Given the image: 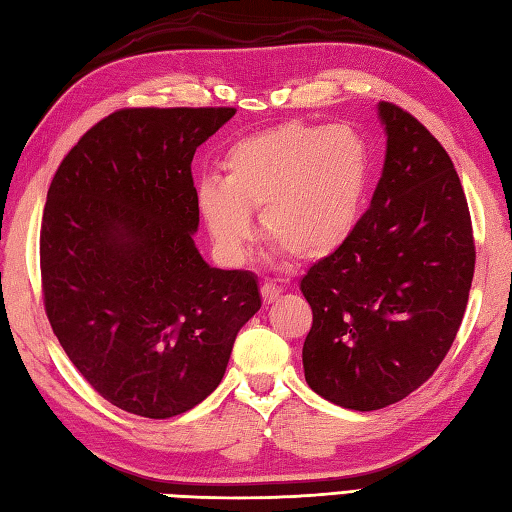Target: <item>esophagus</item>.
Returning <instances> with one entry per match:
<instances>
[{"label":"esophagus","mask_w":512,"mask_h":512,"mask_svg":"<svg viewBox=\"0 0 512 512\" xmlns=\"http://www.w3.org/2000/svg\"><path fill=\"white\" fill-rule=\"evenodd\" d=\"M281 294H283V289L278 287V285H274V283H263V285H260V296H263V303L265 305L278 301V298H281Z\"/></svg>","instance_id":"34e87169"}]
</instances>
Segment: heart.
<instances>
[{
  "label": "heart",
  "mask_w": 512,
  "mask_h": 512,
  "mask_svg": "<svg viewBox=\"0 0 512 512\" xmlns=\"http://www.w3.org/2000/svg\"><path fill=\"white\" fill-rule=\"evenodd\" d=\"M370 165L368 144L352 127L285 122L231 144L223 180H200L196 205L227 263L245 256L258 209L278 252L314 263L339 252L354 234Z\"/></svg>",
  "instance_id": "b5f03b06"
}]
</instances>
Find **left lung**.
<instances>
[{
	"label": "left lung",
	"instance_id": "left-lung-1",
	"mask_svg": "<svg viewBox=\"0 0 512 512\" xmlns=\"http://www.w3.org/2000/svg\"><path fill=\"white\" fill-rule=\"evenodd\" d=\"M385 160L350 240L303 276L314 321L310 388L370 412L406 399L439 368L466 312L475 243L446 149L399 106L376 104Z\"/></svg>",
	"mask_w": 512,
	"mask_h": 512
}]
</instances>
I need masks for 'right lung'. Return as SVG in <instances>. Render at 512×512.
<instances>
[{"label":"right lung","instance_id":"1","mask_svg":"<svg viewBox=\"0 0 512 512\" xmlns=\"http://www.w3.org/2000/svg\"><path fill=\"white\" fill-rule=\"evenodd\" d=\"M234 113H111L69 151L48 189V321L93 390L138 417H176L207 399L263 303L252 272L211 267L194 243L191 160Z\"/></svg>","mask_w":512,"mask_h":512}]
</instances>
